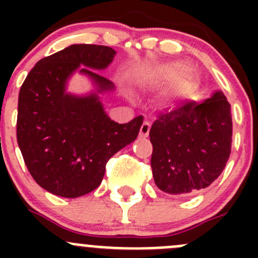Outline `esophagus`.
Listing matches in <instances>:
<instances>
[{"label": "esophagus", "instance_id": "34e87169", "mask_svg": "<svg viewBox=\"0 0 258 258\" xmlns=\"http://www.w3.org/2000/svg\"><path fill=\"white\" fill-rule=\"evenodd\" d=\"M150 130H151V123H150V122L145 121L144 123H142L141 128H140V136L147 137L148 134H150Z\"/></svg>", "mask_w": 258, "mask_h": 258}]
</instances>
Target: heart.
I'll return each mask as SVG.
<instances>
[{
    "instance_id": "heart-1",
    "label": "heart",
    "mask_w": 258,
    "mask_h": 258,
    "mask_svg": "<svg viewBox=\"0 0 258 258\" xmlns=\"http://www.w3.org/2000/svg\"><path fill=\"white\" fill-rule=\"evenodd\" d=\"M172 91L170 95L171 102H177L181 98L186 97L194 83V72L188 64L183 61H168L165 63L155 64L148 69H145L139 75L140 82L150 87L168 85L175 77Z\"/></svg>"
}]
</instances>
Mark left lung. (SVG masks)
<instances>
[{"label":"left lung","mask_w":258,"mask_h":258,"mask_svg":"<svg viewBox=\"0 0 258 258\" xmlns=\"http://www.w3.org/2000/svg\"><path fill=\"white\" fill-rule=\"evenodd\" d=\"M153 179L166 194L189 195L222 173L231 153V105L221 90L201 103L168 108L150 130Z\"/></svg>","instance_id":"obj_1"}]
</instances>
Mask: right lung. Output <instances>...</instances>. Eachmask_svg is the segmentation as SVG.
<instances>
[{
  "mask_svg": "<svg viewBox=\"0 0 258 258\" xmlns=\"http://www.w3.org/2000/svg\"><path fill=\"white\" fill-rule=\"evenodd\" d=\"M114 54L107 46L71 45L40 59L21 86L18 146L33 179L56 196L76 199L97 188L108 160L139 136L144 117L119 124L101 102L116 87L95 71L107 69ZM75 73L93 90L67 91Z\"/></svg>",
  "mask_w": 258,
  "mask_h": 258,
  "instance_id": "add662e5",
  "label": "right lung"
}]
</instances>
